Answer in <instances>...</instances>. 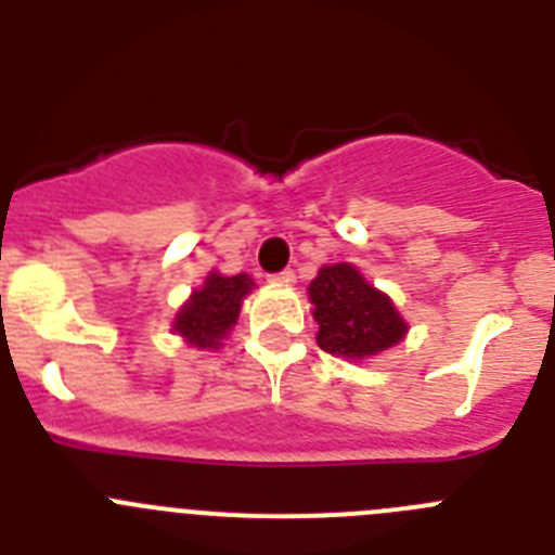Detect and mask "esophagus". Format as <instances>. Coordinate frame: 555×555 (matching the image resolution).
Masks as SVG:
<instances>
[{
	"label": "esophagus",
	"mask_w": 555,
	"mask_h": 555,
	"mask_svg": "<svg viewBox=\"0 0 555 555\" xmlns=\"http://www.w3.org/2000/svg\"><path fill=\"white\" fill-rule=\"evenodd\" d=\"M269 281H272V283H278V286H294V281H297V278H294V272H292V269H286V272H278V274H272V278H269Z\"/></svg>",
	"instance_id": "1"
}]
</instances>
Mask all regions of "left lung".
<instances>
[{
	"instance_id": "obj_1",
	"label": "left lung",
	"mask_w": 555,
	"mask_h": 555,
	"mask_svg": "<svg viewBox=\"0 0 555 555\" xmlns=\"http://www.w3.org/2000/svg\"><path fill=\"white\" fill-rule=\"evenodd\" d=\"M317 345L345 361H370L400 345L409 322L389 294L372 286L352 263H327L308 286Z\"/></svg>"
}]
</instances>
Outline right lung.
Listing matches in <instances>:
<instances>
[{"label":"right lung","instance_id":"1","mask_svg":"<svg viewBox=\"0 0 555 555\" xmlns=\"http://www.w3.org/2000/svg\"><path fill=\"white\" fill-rule=\"evenodd\" d=\"M255 288L249 274L208 272L205 283L191 292L189 300L180 306L171 322V333H178L185 345L197 350H219L228 333L238 322L242 302Z\"/></svg>","mask_w":555,"mask_h":555}]
</instances>
